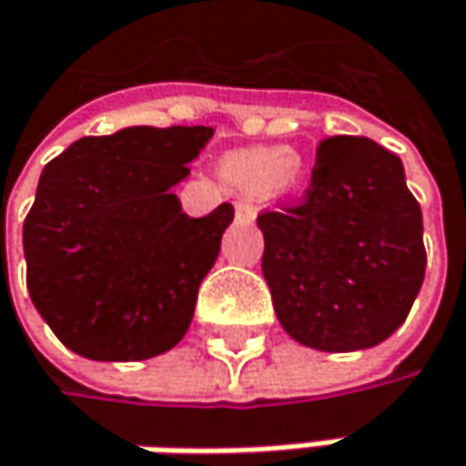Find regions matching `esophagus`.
I'll list each match as a JSON object with an SVG mask.
<instances>
[{
	"label": "esophagus",
	"mask_w": 466,
	"mask_h": 466,
	"mask_svg": "<svg viewBox=\"0 0 466 466\" xmlns=\"http://www.w3.org/2000/svg\"><path fill=\"white\" fill-rule=\"evenodd\" d=\"M236 217L241 219V222H252L255 217H258V206L252 204V198H236Z\"/></svg>",
	"instance_id": "1"
}]
</instances>
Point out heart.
Masks as SVG:
<instances>
[{"label": "heart", "mask_w": 466, "mask_h": 466, "mask_svg": "<svg viewBox=\"0 0 466 466\" xmlns=\"http://www.w3.org/2000/svg\"><path fill=\"white\" fill-rule=\"evenodd\" d=\"M219 174L241 196H292L306 185V163L289 147H247L222 157Z\"/></svg>", "instance_id": "heart-1"}]
</instances>
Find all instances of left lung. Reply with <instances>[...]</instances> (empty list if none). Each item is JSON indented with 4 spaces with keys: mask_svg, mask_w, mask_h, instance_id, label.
<instances>
[{
    "mask_svg": "<svg viewBox=\"0 0 466 466\" xmlns=\"http://www.w3.org/2000/svg\"><path fill=\"white\" fill-rule=\"evenodd\" d=\"M262 276L281 327L319 351L386 340L427 268L421 206L402 160L365 137H329L303 201L262 211Z\"/></svg>",
    "mask_w": 466,
    "mask_h": 466,
    "instance_id": "obj_1",
    "label": "left lung"
}]
</instances>
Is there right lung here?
Masks as SVG:
<instances>
[{"label":"right lung","instance_id":"add662e5","mask_svg":"<svg viewBox=\"0 0 466 466\" xmlns=\"http://www.w3.org/2000/svg\"><path fill=\"white\" fill-rule=\"evenodd\" d=\"M206 126H134L53 157L24 222L26 287L75 354L149 360L174 349L219 255L233 206L193 219L171 193L211 139Z\"/></svg>","mask_w":466,"mask_h":466}]
</instances>
